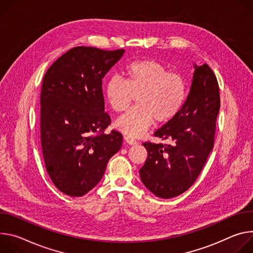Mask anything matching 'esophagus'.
Returning <instances> with one entry per match:
<instances>
[{
    "instance_id": "34e87169",
    "label": "esophagus",
    "mask_w": 253,
    "mask_h": 253,
    "mask_svg": "<svg viewBox=\"0 0 253 253\" xmlns=\"http://www.w3.org/2000/svg\"><path fill=\"white\" fill-rule=\"evenodd\" d=\"M124 138H125V141H126L128 145H135V144H136L135 139H134L133 137H131L130 135H125Z\"/></svg>"
}]
</instances>
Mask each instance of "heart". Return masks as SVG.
<instances>
[{"mask_svg": "<svg viewBox=\"0 0 253 253\" xmlns=\"http://www.w3.org/2000/svg\"><path fill=\"white\" fill-rule=\"evenodd\" d=\"M119 76L108 78L104 94L110 107L123 111L137 93L136 105L116 123L117 127L130 136L144 134L152 124H167L174 120L186 100V84L181 76L170 73L154 59H139L127 64Z\"/></svg>", "mask_w": 253, "mask_h": 253, "instance_id": "b5f03b06", "label": "heart"}]
</instances>
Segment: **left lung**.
I'll return each instance as SVG.
<instances>
[{
  "mask_svg": "<svg viewBox=\"0 0 253 253\" xmlns=\"http://www.w3.org/2000/svg\"><path fill=\"white\" fill-rule=\"evenodd\" d=\"M194 68L190 92L182 109L155 132L171 144H143L148 158L139 176L153 194L164 199L181 195L194 184L214 146L220 108L218 81L206 63L195 64Z\"/></svg>",
  "mask_w": 253,
  "mask_h": 253,
  "instance_id": "1",
  "label": "left lung"
}]
</instances>
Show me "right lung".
Wrapping results in <instances>:
<instances>
[{
  "label": "right lung",
  "mask_w": 253,
  "mask_h": 253,
  "mask_svg": "<svg viewBox=\"0 0 253 253\" xmlns=\"http://www.w3.org/2000/svg\"><path fill=\"white\" fill-rule=\"evenodd\" d=\"M125 53L78 46L47 70L40 96V133L46 171L62 193L80 197L101 180L123 134L105 133L102 78Z\"/></svg>",
  "instance_id": "right-lung-1"
}]
</instances>
